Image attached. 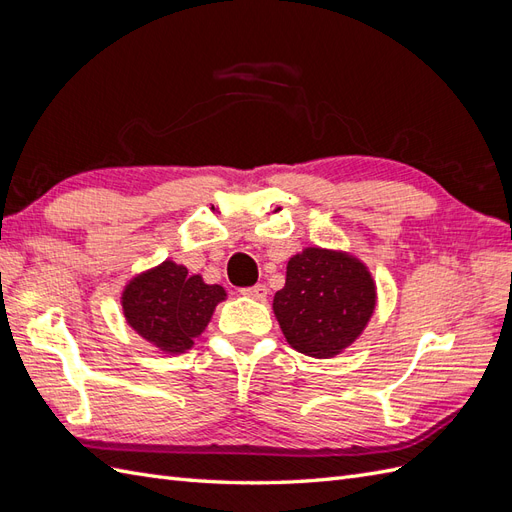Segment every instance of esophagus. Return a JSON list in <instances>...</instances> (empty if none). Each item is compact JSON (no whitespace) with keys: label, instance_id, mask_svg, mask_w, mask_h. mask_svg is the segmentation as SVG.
I'll return each mask as SVG.
<instances>
[{"label":"esophagus","instance_id":"1","mask_svg":"<svg viewBox=\"0 0 512 512\" xmlns=\"http://www.w3.org/2000/svg\"><path fill=\"white\" fill-rule=\"evenodd\" d=\"M243 294H247V297H252L256 301H265L267 299V286L265 284H256V286H250V288H243L241 290Z\"/></svg>","mask_w":512,"mask_h":512}]
</instances>
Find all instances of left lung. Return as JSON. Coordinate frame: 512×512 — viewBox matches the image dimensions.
Instances as JSON below:
<instances>
[{
	"label": "left lung",
	"instance_id": "obj_1",
	"mask_svg": "<svg viewBox=\"0 0 512 512\" xmlns=\"http://www.w3.org/2000/svg\"><path fill=\"white\" fill-rule=\"evenodd\" d=\"M376 307V286L363 262L307 247L286 267V286L275 292L273 312L288 344L329 359L359 337Z\"/></svg>",
	"mask_w": 512,
	"mask_h": 512
}]
</instances>
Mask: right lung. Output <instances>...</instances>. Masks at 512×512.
<instances>
[{
  "label": "right lung",
  "mask_w": 512,
  "mask_h": 512,
  "mask_svg": "<svg viewBox=\"0 0 512 512\" xmlns=\"http://www.w3.org/2000/svg\"><path fill=\"white\" fill-rule=\"evenodd\" d=\"M226 299L218 284H205L200 275L175 262H162L123 290L121 305L130 327L164 352H185L205 331L213 309Z\"/></svg>",
  "instance_id": "1"
}]
</instances>
